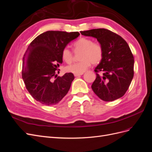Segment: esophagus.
Wrapping results in <instances>:
<instances>
[{"label": "esophagus", "instance_id": "esophagus-1", "mask_svg": "<svg viewBox=\"0 0 152 152\" xmlns=\"http://www.w3.org/2000/svg\"><path fill=\"white\" fill-rule=\"evenodd\" d=\"M83 73H80V74H77V73H74V76L75 77H79L80 75H82Z\"/></svg>", "mask_w": 152, "mask_h": 152}]
</instances>
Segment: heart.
I'll return each instance as SVG.
<instances>
[{"label": "heart", "instance_id": "obj_1", "mask_svg": "<svg viewBox=\"0 0 152 152\" xmlns=\"http://www.w3.org/2000/svg\"><path fill=\"white\" fill-rule=\"evenodd\" d=\"M73 50L75 53H79L80 61L72 64L66 67L68 72L80 74L88 68L91 63L96 65L102 60L103 49L99 42H93L92 39L87 37H80L73 44ZM63 60L68 64L73 61V53L67 48H65L61 53Z\"/></svg>", "mask_w": 152, "mask_h": 152}]
</instances>
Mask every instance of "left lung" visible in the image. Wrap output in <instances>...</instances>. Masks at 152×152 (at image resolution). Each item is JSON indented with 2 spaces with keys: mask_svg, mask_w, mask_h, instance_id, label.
<instances>
[{
  "mask_svg": "<svg viewBox=\"0 0 152 152\" xmlns=\"http://www.w3.org/2000/svg\"><path fill=\"white\" fill-rule=\"evenodd\" d=\"M97 39L103 49L102 60L96 67V79L92 89L104 102H112L125 94L134 77V56L129 46L120 35L105 28L80 31ZM102 73V75L98 72Z\"/></svg>",
  "mask_w": 152,
  "mask_h": 152,
  "instance_id": "8db88e82",
  "label": "left lung"
}]
</instances>
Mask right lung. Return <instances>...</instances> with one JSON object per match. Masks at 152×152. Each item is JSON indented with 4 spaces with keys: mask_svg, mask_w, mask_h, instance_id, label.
I'll use <instances>...</instances> for the list:
<instances>
[{
    "mask_svg": "<svg viewBox=\"0 0 152 152\" xmlns=\"http://www.w3.org/2000/svg\"><path fill=\"white\" fill-rule=\"evenodd\" d=\"M79 35L77 31H48L28 45L23 59L22 78L26 89L39 103L56 104L68 93L74 75L66 73L57 77L56 73L59 64L63 62V49Z\"/></svg>",
    "mask_w": 152,
    "mask_h": 152,
    "instance_id": "right-lung-1",
    "label": "right lung"
}]
</instances>
